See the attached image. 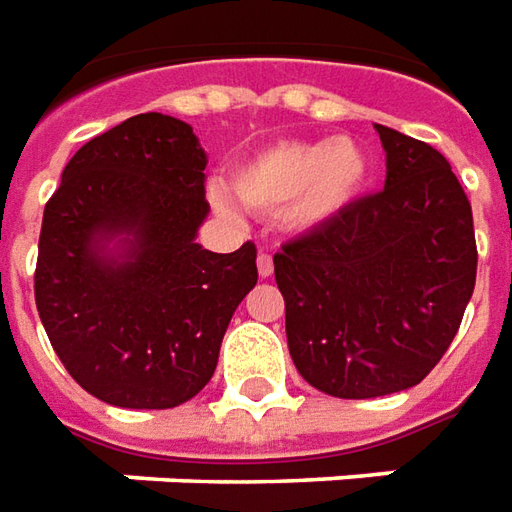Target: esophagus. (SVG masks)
<instances>
[{
	"instance_id": "34e87169",
	"label": "esophagus",
	"mask_w": 512,
	"mask_h": 512,
	"mask_svg": "<svg viewBox=\"0 0 512 512\" xmlns=\"http://www.w3.org/2000/svg\"><path fill=\"white\" fill-rule=\"evenodd\" d=\"M256 267H259V276L270 278V276H273V256H270V253H259V259H256Z\"/></svg>"
}]
</instances>
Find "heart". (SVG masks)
Listing matches in <instances>:
<instances>
[{"mask_svg": "<svg viewBox=\"0 0 512 512\" xmlns=\"http://www.w3.org/2000/svg\"><path fill=\"white\" fill-rule=\"evenodd\" d=\"M368 153L348 136L278 142L236 169V197L253 211L287 209L292 228L315 231L340 220L368 186ZM217 206L225 200L217 195Z\"/></svg>", "mask_w": 512, "mask_h": 512, "instance_id": "heart-1", "label": "heart"}]
</instances>
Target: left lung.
<instances>
[{"mask_svg":"<svg viewBox=\"0 0 512 512\" xmlns=\"http://www.w3.org/2000/svg\"><path fill=\"white\" fill-rule=\"evenodd\" d=\"M384 189L273 256L295 368L320 393L376 398L426 379L477 281L474 217L449 161L376 125Z\"/></svg>","mask_w":512,"mask_h":512,"instance_id":"1","label":"left lung"}]
</instances>
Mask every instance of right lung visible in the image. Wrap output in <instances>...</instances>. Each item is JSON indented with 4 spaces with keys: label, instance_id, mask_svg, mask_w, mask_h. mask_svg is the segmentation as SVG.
<instances>
[{
    "label": "right lung",
    "instance_id": "obj_1",
    "mask_svg": "<svg viewBox=\"0 0 512 512\" xmlns=\"http://www.w3.org/2000/svg\"><path fill=\"white\" fill-rule=\"evenodd\" d=\"M206 161L181 119L130 116L72 155L44 209L35 306L63 368L105 404L169 410L197 396L256 287L253 242H195Z\"/></svg>",
    "mask_w": 512,
    "mask_h": 512
}]
</instances>
